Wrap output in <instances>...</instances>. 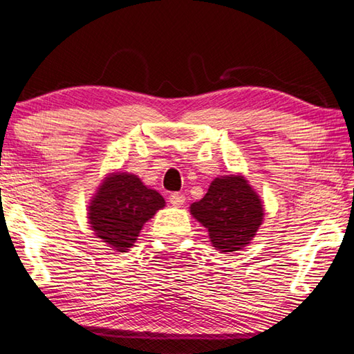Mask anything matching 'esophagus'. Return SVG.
Segmentation results:
<instances>
[{"mask_svg":"<svg viewBox=\"0 0 354 354\" xmlns=\"http://www.w3.org/2000/svg\"><path fill=\"white\" fill-rule=\"evenodd\" d=\"M169 201H170L171 205L181 207L185 203V196L181 195V193H171V195L169 196Z\"/></svg>","mask_w":354,"mask_h":354,"instance_id":"1","label":"esophagus"}]
</instances>
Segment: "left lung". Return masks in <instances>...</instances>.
<instances>
[{
	"instance_id": "left-lung-1",
	"label": "left lung",
	"mask_w": 354,
	"mask_h": 354,
	"mask_svg": "<svg viewBox=\"0 0 354 354\" xmlns=\"http://www.w3.org/2000/svg\"><path fill=\"white\" fill-rule=\"evenodd\" d=\"M190 213L207 230L221 253L238 252L250 244L264 219V209L244 176L216 178L205 196L190 205Z\"/></svg>"
}]
</instances>
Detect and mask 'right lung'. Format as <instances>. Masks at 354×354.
I'll use <instances>...</instances> for the list:
<instances>
[{
  "label": "right lung",
  "instance_id": "1",
  "mask_svg": "<svg viewBox=\"0 0 354 354\" xmlns=\"http://www.w3.org/2000/svg\"><path fill=\"white\" fill-rule=\"evenodd\" d=\"M164 205V198L138 176L113 173L90 203L88 224L109 247L126 252L140 236L142 225Z\"/></svg>",
  "mask_w": 354,
  "mask_h": 354
}]
</instances>
